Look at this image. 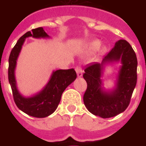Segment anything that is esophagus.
Returning a JSON list of instances; mask_svg holds the SVG:
<instances>
[{"label":"esophagus","instance_id":"obj_1","mask_svg":"<svg viewBox=\"0 0 146 146\" xmlns=\"http://www.w3.org/2000/svg\"><path fill=\"white\" fill-rule=\"evenodd\" d=\"M75 71L77 72V77H81L82 76V68H81L80 66H77L75 67Z\"/></svg>","mask_w":146,"mask_h":146}]
</instances>
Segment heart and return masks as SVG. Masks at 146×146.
<instances>
[{
  "label": "heart",
  "instance_id": "heart-1",
  "mask_svg": "<svg viewBox=\"0 0 146 146\" xmlns=\"http://www.w3.org/2000/svg\"><path fill=\"white\" fill-rule=\"evenodd\" d=\"M100 45H101V42L99 41H94V42L89 44L88 48L90 50L95 51V50H97L99 48Z\"/></svg>",
  "mask_w": 146,
  "mask_h": 146
}]
</instances>
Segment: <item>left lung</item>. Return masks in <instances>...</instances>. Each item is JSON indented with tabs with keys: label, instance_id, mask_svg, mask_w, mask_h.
Masks as SVG:
<instances>
[{
	"label": "left lung",
	"instance_id": "obj_1",
	"mask_svg": "<svg viewBox=\"0 0 146 146\" xmlns=\"http://www.w3.org/2000/svg\"><path fill=\"white\" fill-rule=\"evenodd\" d=\"M119 60L122 66L117 87L110 92H104L100 79L103 64ZM86 66L83 78L87 82V89L83 96V102L88 110L103 118L114 117L124 111L130 103L137 77V56L129 43L126 40H119L101 64L94 62Z\"/></svg>",
	"mask_w": 146,
	"mask_h": 146
}]
</instances>
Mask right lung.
I'll return each instance as SVG.
<instances>
[{"label": "right lung", "mask_w": 146, "mask_h": 146, "mask_svg": "<svg viewBox=\"0 0 146 146\" xmlns=\"http://www.w3.org/2000/svg\"><path fill=\"white\" fill-rule=\"evenodd\" d=\"M46 38L48 35L43 28L32 29L22 36L15 46L11 50L9 58V82L12 91L13 98L17 108L35 118H45L55 112L61 99V95L67 86L77 78V74L74 69H59L52 72L50 81L42 91L31 97L25 98L19 93L17 88L15 70L17 60L20 52L23 43L27 37Z\"/></svg>", "instance_id": "add662e5"}]
</instances>
